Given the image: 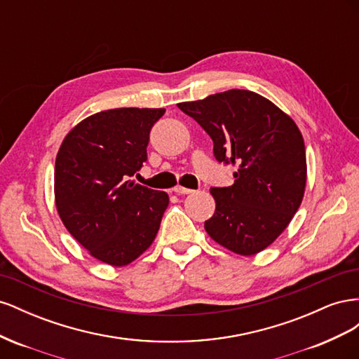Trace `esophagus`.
<instances>
[{
	"label": "esophagus",
	"instance_id": "esophagus-1",
	"mask_svg": "<svg viewBox=\"0 0 359 359\" xmlns=\"http://www.w3.org/2000/svg\"><path fill=\"white\" fill-rule=\"evenodd\" d=\"M173 191L178 193V194H190V193H193L191 189H186V187H181V186L173 187Z\"/></svg>",
	"mask_w": 359,
	"mask_h": 359
}]
</instances>
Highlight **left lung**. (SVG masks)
I'll use <instances>...</instances> for the list:
<instances>
[{
	"instance_id": "obj_1",
	"label": "left lung",
	"mask_w": 359,
	"mask_h": 359,
	"mask_svg": "<svg viewBox=\"0 0 359 359\" xmlns=\"http://www.w3.org/2000/svg\"><path fill=\"white\" fill-rule=\"evenodd\" d=\"M214 142L219 161L236 166L231 187H214L205 231L222 247L253 256L289 226L307 182L306 147L293 119L265 97L229 90L178 103Z\"/></svg>"
}]
</instances>
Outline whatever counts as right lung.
<instances>
[{
    "label": "right lung",
    "instance_id": "right-lung-1",
    "mask_svg": "<svg viewBox=\"0 0 359 359\" xmlns=\"http://www.w3.org/2000/svg\"><path fill=\"white\" fill-rule=\"evenodd\" d=\"M165 109L119 107L74 126L55 160V205L70 235L93 257L132 264L153 244L169 196L128 177L147 161L149 132Z\"/></svg>",
    "mask_w": 359,
    "mask_h": 359
}]
</instances>
